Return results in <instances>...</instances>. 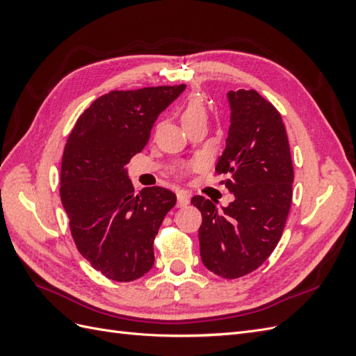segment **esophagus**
<instances>
[{
	"mask_svg": "<svg viewBox=\"0 0 356 356\" xmlns=\"http://www.w3.org/2000/svg\"><path fill=\"white\" fill-rule=\"evenodd\" d=\"M177 199H178V207L182 208V207H187L188 202H190V195L187 191H177Z\"/></svg>",
	"mask_w": 356,
	"mask_h": 356,
	"instance_id": "esophagus-1",
	"label": "esophagus"
}]
</instances>
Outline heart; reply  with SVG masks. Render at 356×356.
I'll use <instances>...</instances> for the list:
<instances>
[{
  "label": "heart",
  "instance_id": "1",
  "mask_svg": "<svg viewBox=\"0 0 356 356\" xmlns=\"http://www.w3.org/2000/svg\"><path fill=\"white\" fill-rule=\"evenodd\" d=\"M209 117V108L208 105L204 104V101L197 95H191L188 98H186L182 101V104L179 105V120L181 123L184 124V127L187 131H190L191 127L199 126V124H207ZM197 163H191L186 168H181L179 172L182 174L186 169L196 166Z\"/></svg>",
  "mask_w": 356,
  "mask_h": 356
}]
</instances>
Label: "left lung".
I'll use <instances>...</instances> for the list:
<instances>
[{"mask_svg": "<svg viewBox=\"0 0 356 356\" xmlns=\"http://www.w3.org/2000/svg\"><path fill=\"white\" fill-rule=\"evenodd\" d=\"M232 123L215 172L233 195L227 208L195 196L202 213L200 257L204 267L238 279L260 267L276 248L293 200L294 168L282 117L255 90L229 93Z\"/></svg>", "mask_w": 356, "mask_h": 356, "instance_id": "1", "label": "left lung"}]
</instances>
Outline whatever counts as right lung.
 I'll return each mask as SVG.
<instances>
[{"mask_svg":"<svg viewBox=\"0 0 356 356\" xmlns=\"http://www.w3.org/2000/svg\"><path fill=\"white\" fill-rule=\"evenodd\" d=\"M184 89L177 84L102 95L67 139L59 193L71 236L95 270L113 281H135L154 264V238L177 196L157 186L136 193L126 165Z\"/></svg>","mask_w":356,"mask_h":356,"instance_id":"right-lung-1","label":"right lung"}]
</instances>
